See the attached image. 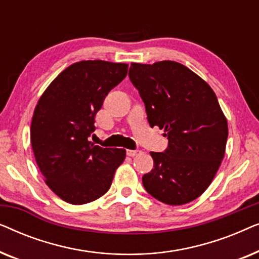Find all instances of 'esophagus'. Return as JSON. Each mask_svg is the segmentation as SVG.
Here are the masks:
<instances>
[{
  "label": "esophagus",
  "mask_w": 259,
  "mask_h": 259,
  "mask_svg": "<svg viewBox=\"0 0 259 259\" xmlns=\"http://www.w3.org/2000/svg\"><path fill=\"white\" fill-rule=\"evenodd\" d=\"M127 155H128V157H137V155H139V154H141L143 153V151L141 150H127Z\"/></svg>",
  "instance_id": "34e87169"
}]
</instances>
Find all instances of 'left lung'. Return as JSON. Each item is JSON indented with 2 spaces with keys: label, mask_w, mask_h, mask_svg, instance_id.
I'll use <instances>...</instances> for the list:
<instances>
[{
  "label": "left lung",
  "mask_w": 259,
  "mask_h": 259,
  "mask_svg": "<svg viewBox=\"0 0 259 259\" xmlns=\"http://www.w3.org/2000/svg\"><path fill=\"white\" fill-rule=\"evenodd\" d=\"M128 76L145 102L150 126L164 128L165 152H151L154 168L144 175L148 193L184 205L203 194L225 154L228 120L206 81L175 61L132 63Z\"/></svg>",
  "instance_id": "left-lung-1"
}]
</instances>
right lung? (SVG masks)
I'll return each instance as SVG.
<instances>
[{"mask_svg":"<svg viewBox=\"0 0 259 259\" xmlns=\"http://www.w3.org/2000/svg\"><path fill=\"white\" fill-rule=\"evenodd\" d=\"M127 63L88 60L62 70L34 109L30 144L45 183L69 204L91 203L107 192L123 148L88 140L106 95L125 79Z\"/></svg>","mask_w":259,"mask_h":259,"instance_id":"1","label":"right lung"}]
</instances>
